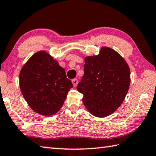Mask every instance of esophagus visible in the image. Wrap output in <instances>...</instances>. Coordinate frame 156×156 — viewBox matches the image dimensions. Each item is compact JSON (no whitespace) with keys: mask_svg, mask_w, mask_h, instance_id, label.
I'll return each instance as SVG.
<instances>
[{"mask_svg":"<svg viewBox=\"0 0 156 156\" xmlns=\"http://www.w3.org/2000/svg\"><path fill=\"white\" fill-rule=\"evenodd\" d=\"M72 83H73V87L77 86V84H78V79H76V78L73 79V80H72Z\"/></svg>","mask_w":156,"mask_h":156,"instance_id":"obj_1","label":"esophagus"}]
</instances>
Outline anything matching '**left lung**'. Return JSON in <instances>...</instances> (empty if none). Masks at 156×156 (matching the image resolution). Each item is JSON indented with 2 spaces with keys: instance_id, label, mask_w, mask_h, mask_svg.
I'll return each mask as SVG.
<instances>
[{
  "instance_id": "8db88e82",
  "label": "left lung",
  "mask_w": 156,
  "mask_h": 156,
  "mask_svg": "<svg viewBox=\"0 0 156 156\" xmlns=\"http://www.w3.org/2000/svg\"><path fill=\"white\" fill-rule=\"evenodd\" d=\"M129 84L130 71L126 61L114 50L103 47L98 55L86 57L77 90L93 115L105 117L122 104Z\"/></svg>"
}]
</instances>
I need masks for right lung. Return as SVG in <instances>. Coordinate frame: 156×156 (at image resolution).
<instances>
[{
  "instance_id": "add662e5",
  "label": "right lung",
  "mask_w": 156,
  "mask_h": 156,
  "mask_svg": "<svg viewBox=\"0 0 156 156\" xmlns=\"http://www.w3.org/2000/svg\"><path fill=\"white\" fill-rule=\"evenodd\" d=\"M20 86L34 111L45 116L57 112L73 87L66 71L44 51L35 53L21 69Z\"/></svg>"
}]
</instances>
